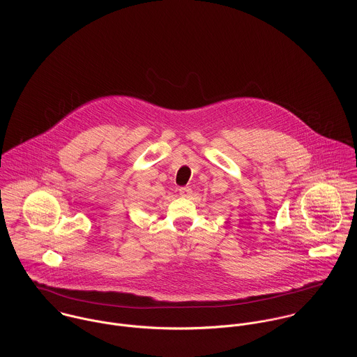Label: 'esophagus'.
Here are the masks:
<instances>
[{
	"mask_svg": "<svg viewBox=\"0 0 357 357\" xmlns=\"http://www.w3.org/2000/svg\"><path fill=\"white\" fill-rule=\"evenodd\" d=\"M178 194H180L183 198H188V197H191L192 190H191L190 187H181V188L178 190Z\"/></svg>",
	"mask_w": 357,
	"mask_h": 357,
	"instance_id": "34e87169",
	"label": "esophagus"
}]
</instances>
